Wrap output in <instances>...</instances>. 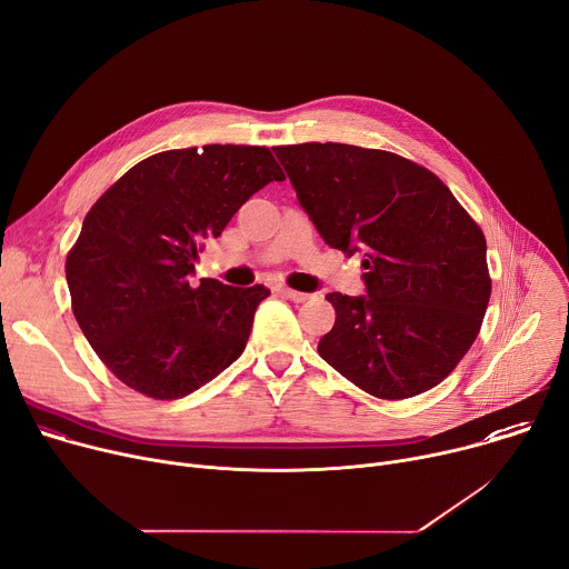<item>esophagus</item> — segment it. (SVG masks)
<instances>
[{
    "label": "esophagus",
    "instance_id": "1",
    "mask_svg": "<svg viewBox=\"0 0 569 569\" xmlns=\"http://www.w3.org/2000/svg\"><path fill=\"white\" fill-rule=\"evenodd\" d=\"M278 293H280V296H284V298H289V300H293V302H305V300H309V298H311L309 293L293 291V289H289V287H280V289H278Z\"/></svg>",
    "mask_w": 569,
    "mask_h": 569
}]
</instances>
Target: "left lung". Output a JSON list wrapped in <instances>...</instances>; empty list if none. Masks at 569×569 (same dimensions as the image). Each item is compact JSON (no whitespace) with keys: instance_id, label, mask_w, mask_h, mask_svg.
Returning a JSON list of instances; mask_svg holds the SVG:
<instances>
[{"instance_id":"left-lung-1","label":"left lung","mask_w":569,"mask_h":569,"mask_svg":"<svg viewBox=\"0 0 569 569\" xmlns=\"http://www.w3.org/2000/svg\"><path fill=\"white\" fill-rule=\"evenodd\" d=\"M273 153L326 243L363 256L366 293H328L337 321L319 355L382 400L443 382L490 300L481 228L443 180L402 156L337 142Z\"/></svg>"}]
</instances>
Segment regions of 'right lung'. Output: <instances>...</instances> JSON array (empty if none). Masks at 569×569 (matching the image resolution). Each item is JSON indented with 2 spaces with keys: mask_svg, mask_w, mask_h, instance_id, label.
<instances>
[{
  "mask_svg": "<svg viewBox=\"0 0 569 569\" xmlns=\"http://www.w3.org/2000/svg\"><path fill=\"white\" fill-rule=\"evenodd\" d=\"M284 173L267 147L156 153L90 208L66 262L72 311L119 382L153 400L194 393L246 348L264 284L194 276L199 250Z\"/></svg>",
  "mask_w": 569,
  "mask_h": 569,
  "instance_id": "1",
  "label": "right lung"
}]
</instances>
